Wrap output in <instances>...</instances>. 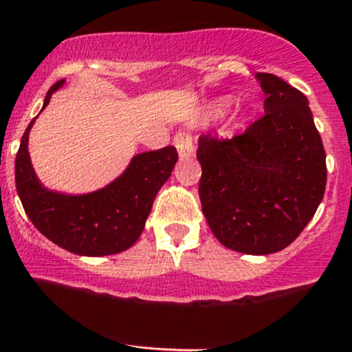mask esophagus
Here are the masks:
<instances>
[{
    "mask_svg": "<svg viewBox=\"0 0 352 352\" xmlns=\"http://www.w3.org/2000/svg\"><path fill=\"white\" fill-rule=\"evenodd\" d=\"M173 145H175L180 158L194 155V142H192V135L185 132V130L177 132L175 137H173Z\"/></svg>",
    "mask_w": 352,
    "mask_h": 352,
    "instance_id": "34e87169",
    "label": "esophagus"
}]
</instances>
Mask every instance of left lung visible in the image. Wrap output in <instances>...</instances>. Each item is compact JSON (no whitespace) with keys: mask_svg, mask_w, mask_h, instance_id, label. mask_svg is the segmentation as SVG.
Segmentation results:
<instances>
[{"mask_svg":"<svg viewBox=\"0 0 352 352\" xmlns=\"http://www.w3.org/2000/svg\"><path fill=\"white\" fill-rule=\"evenodd\" d=\"M264 117L230 138L200 135L199 195L215 237L250 256L279 252L314 217L326 190V152L306 95L256 73Z\"/></svg>","mask_w":352,"mask_h":352,"instance_id":"left-lung-1","label":"left lung"}]
</instances>
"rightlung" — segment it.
<instances>
[{"mask_svg":"<svg viewBox=\"0 0 352 352\" xmlns=\"http://www.w3.org/2000/svg\"><path fill=\"white\" fill-rule=\"evenodd\" d=\"M63 82L50 88L43 108ZM34 120L23 133L14 162L19 200L33 226L61 249L78 256H111L132 247L144 232L157 192L179 160L175 146L138 153L118 179L91 194H58L40 184L30 160L28 135Z\"/></svg>","mask_w":352,"mask_h":352,"instance_id":"1","label":"right lung"}]
</instances>
